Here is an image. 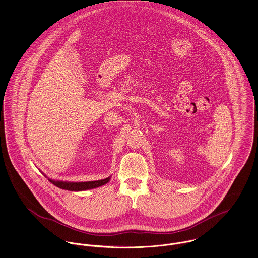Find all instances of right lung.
<instances>
[{"instance_id": "obj_1", "label": "right lung", "mask_w": 258, "mask_h": 258, "mask_svg": "<svg viewBox=\"0 0 258 258\" xmlns=\"http://www.w3.org/2000/svg\"><path fill=\"white\" fill-rule=\"evenodd\" d=\"M53 185L57 186L58 188L69 190V191H83V190H89L93 188H97L100 186H103L107 184L110 181V177L98 180V181H89V182H63V181H54L51 179H48Z\"/></svg>"}]
</instances>
